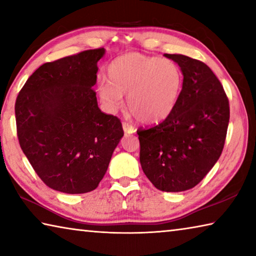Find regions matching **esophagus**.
<instances>
[{
  "label": "esophagus",
  "mask_w": 256,
  "mask_h": 256,
  "mask_svg": "<svg viewBox=\"0 0 256 256\" xmlns=\"http://www.w3.org/2000/svg\"><path fill=\"white\" fill-rule=\"evenodd\" d=\"M122 125H123V130H124L125 133L132 134V133L136 132V128H134V126H133L132 124H130V123H128V122H123Z\"/></svg>",
  "instance_id": "obj_1"
}]
</instances>
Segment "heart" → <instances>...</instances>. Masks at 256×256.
Returning <instances> with one entry per match:
<instances>
[{
    "mask_svg": "<svg viewBox=\"0 0 256 256\" xmlns=\"http://www.w3.org/2000/svg\"><path fill=\"white\" fill-rule=\"evenodd\" d=\"M108 79L98 82V94L110 112L128 107L142 123H158L175 110L184 78L175 60L138 53L115 58L108 66Z\"/></svg>",
    "mask_w": 256,
    "mask_h": 256,
    "instance_id": "obj_1",
    "label": "heart"
}]
</instances>
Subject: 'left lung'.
<instances>
[{"instance_id":"left-lung-1","label":"left lung","mask_w":256,"mask_h":256,"mask_svg":"<svg viewBox=\"0 0 256 256\" xmlns=\"http://www.w3.org/2000/svg\"><path fill=\"white\" fill-rule=\"evenodd\" d=\"M164 56L182 68L183 90L170 118L136 131L140 162L154 188L183 192L200 183L219 159L230 112L224 86L206 64L180 54Z\"/></svg>"}]
</instances>
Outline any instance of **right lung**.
Returning <instances> with one entry per match:
<instances>
[{
	"label": "right lung",
	"instance_id": "add662e5",
	"mask_svg": "<svg viewBox=\"0 0 256 256\" xmlns=\"http://www.w3.org/2000/svg\"><path fill=\"white\" fill-rule=\"evenodd\" d=\"M105 50L42 64L16 100L21 149L40 180L58 192H92L124 136L122 123L98 107L92 86Z\"/></svg>",
	"mask_w": 256,
	"mask_h": 256
}]
</instances>
